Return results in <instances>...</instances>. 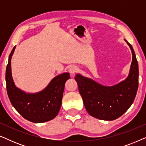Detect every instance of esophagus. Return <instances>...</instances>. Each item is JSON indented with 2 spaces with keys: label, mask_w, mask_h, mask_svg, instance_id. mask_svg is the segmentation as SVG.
Returning a JSON list of instances; mask_svg holds the SVG:
<instances>
[{
  "label": "esophagus",
  "mask_w": 146,
  "mask_h": 146,
  "mask_svg": "<svg viewBox=\"0 0 146 146\" xmlns=\"http://www.w3.org/2000/svg\"><path fill=\"white\" fill-rule=\"evenodd\" d=\"M78 68L76 66H71L69 68V72L71 74H74L75 73H76L78 72Z\"/></svg>",
  "instance_id": "obj_1"
}]
</instances>
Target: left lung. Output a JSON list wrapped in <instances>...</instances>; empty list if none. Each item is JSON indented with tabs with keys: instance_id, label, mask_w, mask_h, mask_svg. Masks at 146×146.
<instances>
[{
	"instance_id": "8db88e82",
	"label": "left lung",
	"mask_w": 146,
	"mask_h": 146,
	"mask_svg": "<svg viewBox=\"0 0 146 146\" xmlns=\"http://www.w3.org/2000/svg\"><path fill=\"white\" fill-rule=\"evenodd\" d=\"M125 41L131 50L132 62L124 81L113 86H104L78 74L74 78L86 109L96 118L108 121L118 118L134 101L138 88V64L132 46Z\"/></svg>"
}]
</instances>
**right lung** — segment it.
<instances>
[{"instance_id": "1", "label": "right lung", "mask_w": 146, "mask_h": 146, "mask_svg": "<svg viewBox=\"0 0 146 146\" xmlns=\"http://www.w3.org/2000/svg\"><path fill=\"white\" fill-rule=\"evenodd\" d=\"M16 46L9 55L6 69L7 90L13 106L27 120L42 123L54 118L62 104L64 84L69 79V73H63L52 80L42 91L36 94H27L16 87L11 73V58Z\"/></svg>"}]
</instances>
